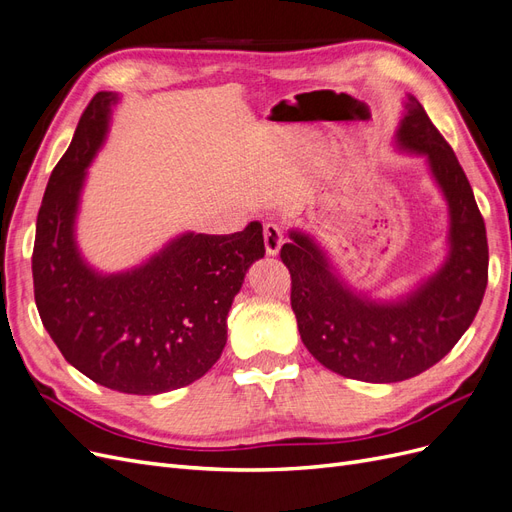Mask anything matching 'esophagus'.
Listing matches in <instances>:
<instances>
[{
  "instance_id": "esophagus-1",
  "label": "esophagus",
  "mask_w": 512,
  "mask_h": 512,
  "mask_svg": "<svg viewBox=\"0 0 512 512\" xmlns=\"http://www.w3.org/2000/svg\"><path fill=\"white\" fill-rule=\"evenodd\" d=\"M284 243V230L277 224H267L265 226V250L269 256H277L282 250Z\"/></svg>"
}]
</instances>
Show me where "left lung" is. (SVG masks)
<instances>
[{
  "mask_svg": "<svg viewBox=\"0 0 512 512\" xmlns=\"http://www.w3.org/2000/svg\"><path fill=\"white\" fill-rule=\"evenodd\" d=\"M395 145L425 156L448 205V254L436 273L404 297L376 301L348 286L303 230H290L280 254L305 348L339 376L378 384L423 374L453 350L483 303L489 269L485 222L470 181L414 96L404 104Z\"/></svg>",
  "mask_w": 512,
  "mask_h": 512,
  "instance_id": "left-lung-1",
  "label": "left lung"
}]
</instances>
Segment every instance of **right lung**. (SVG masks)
<instances>
[{
  "mask_svg": "<svg viewBox=\"0 0 512 512\" xmlns=\"http://www.w3.org/2000/svg\"><path fill=\"white\" fill-rule=\"evenodd\" d=\"M113 91L85 108L53 168L36 222L34 297L64 359L94 382L128 395H158L203 378L226 346V318L243 277L265 256L262 224L235 235H183L143 265L100 273L76 245L87 166L104 145Z\"/></svg>",
  "mask_w": 512,
  "mask_h": 512,
  "instance_id": "obj_1",
  "label": "right lung"
}]
</instances>
